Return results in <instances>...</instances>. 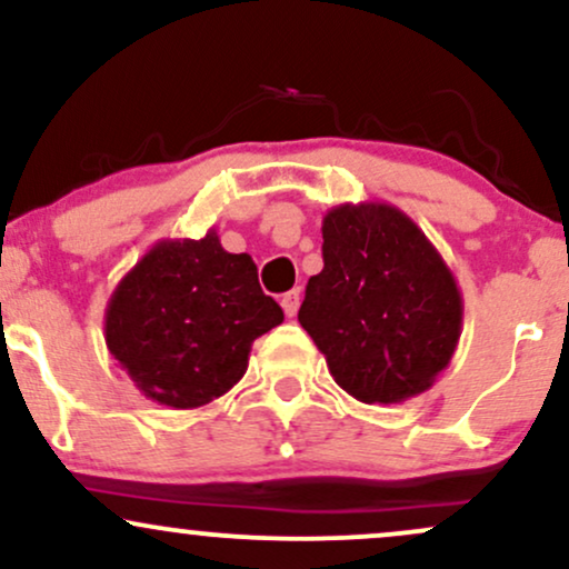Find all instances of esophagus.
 Segmentation results:
<instances>
[{"instance_id": "esophagus-1", "label": "esophagus", "mask_w": 569, "mask_h": 569, "mask_svg": "<svg viewBox=\"0 0 569 569\" xmlns=\"http://www.w3.org/2000/svg\"><path fill=\"white\" fill-rule=\"evenodd\" d=\"M299 299H302V297H299V289L283 293V299H280V305H283V312H286V316H289V318L297 316Z\"/></svg>"}]
</instances>
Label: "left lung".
<instances>
[{"instance_id":"left-lung-1","label":"left lung","mask_w":569,"mask_h":569,"mask_svg":"<svg viewBox=\"0 0 569 569\" xmlns=\"http://www.w3.org/2000/svg\"><path fill=\"white\" fill-rule=\"evenodd\" d=\"M323 270L299 323L331 377L363 403L426 393L452 361L462 293L426 232L390 202H342L323 217Z\"/></svg>"}]
</instances>
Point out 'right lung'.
Wrapping results in <instances>:
<instances>
[{
	"label": "right lung",
	"instance_id": "right-lung-1",
	"mask_svg": "<svg viewBox=\"0 0 569 569\" xmlns=\"http://www.w3.org/2000/svg\"><path fill=\"white\" fill-rule=\"evenodd\" d=\"M283 323L248 253H230L217 230L160 240L117 283L103 316L107 348L149 401L198 409L248 369L253 339Z\"/></svg>",
	"mask_w": 569,
	"mask_h": 569
}]
</instances>
